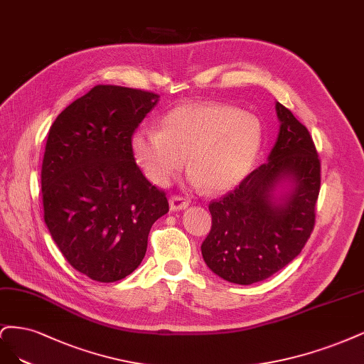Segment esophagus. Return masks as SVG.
<instances>
[{
    "label": "esophagus",
    "instance_id": "1",
    "mask_svg": "<svg viewBox=\"0 0 364 364\" xmlns=\"http://www.w3.org/2000/svg\"><path fill=\"white\" fill-rule=\"evenodd\" d=\"M169 205H171V210H173V212H177V210H184L189 207V201H187L186 198L180 196V195H173L169 198Z\"/></svg>",
    "mask_w": 364,
    "mask_h": 364
}]
</instances>
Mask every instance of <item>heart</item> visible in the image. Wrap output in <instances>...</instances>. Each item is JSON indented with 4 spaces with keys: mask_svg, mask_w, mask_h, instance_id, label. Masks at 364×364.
<instances>
[{
    "mask_svg": "<svg viewBox=\"0 0 364 364\" xmlns=\"http://www.w3.org/2000/svg\"><path fill=\"white\" fill-rule=\"evenodd\" d=\"M260 145L255 116L215 102L178 105L161 119V130L144 127L132 137L134 159L151 183L169 184L187 157L191 181L210 192L239 183Z\"/></svg>",
    "mask_w": 364,
    "mask_h": 364,
    "instance_id": "heart-1",
    "label": "heart"
}]
</instances>
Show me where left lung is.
Returning <instances> with one entry per match:
<instances>
[{
    "label": "left lung",
    "mask_w": 364,
    "mask_h": 364,
    "mask_svg": "<svg viewBox=\"0 0 364 364\" xmlns=\"http://www.w3.org/2000/svg\"><path fill=\"white\" fill-rule=\"evenodd\" d=\"M275 109L281 125L267 163L208 205L212 230L201 245L204 262L234 284L259 283L281 271L299 255L314 228L318 151L306 125L283 104Z\"/></svg>",
    "instance_id": "8db88e82"
}]
</instances>
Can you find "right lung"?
I'll return each mask as SVG.
<instances>
[{
	"label": "right lung",
	"mask_w": 364,
	"mask_h": 364,
	"mask_svg": "<svg viewBox=\"0 0 364 364\" xmlns=\"http://www.w3.org/2000/svg\"><path fill=\"white\" fill-rule=\"evenodd\" d=\"M157 93L100 85L57 116L42 163L43 219L78 272L113 283L142 263L166 193L136 165L132 137Z\"/></svg>",
	"instance_id": "right-lung-1"
}]
</instances>
